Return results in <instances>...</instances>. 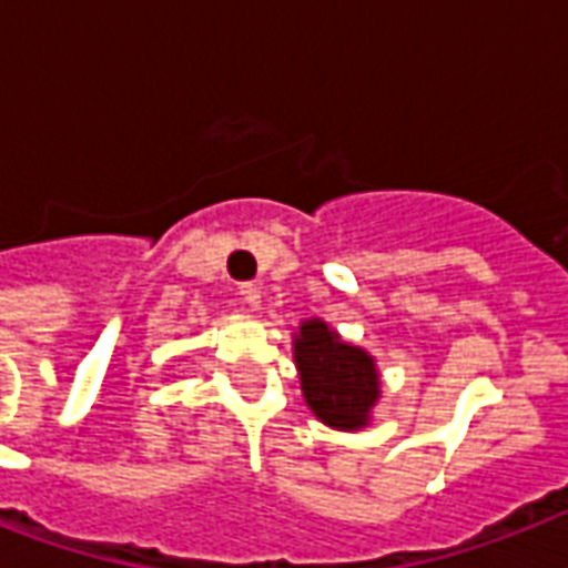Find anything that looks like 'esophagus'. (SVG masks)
<instances>
[{"mask_svg":"<svg viewBox=\"0 0 568 568\" xmlns=\"http://www.w3.org/2000/svg\"><path fill=\"white\" fill-rule=\"evenodd\" d=\"M239 297H241V303L247 306V310H258V306H262V292H258V285H253V283L241 285Z\"/></svg>","mask_w":568,"mask_h":568,"instance_id":"obj_1","label":"esophagus"}]
</instances>
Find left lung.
Returning a JSON list of instances; mask_svg holds the SVG:
<instances>
[{
  "instance_id": "8db88e82",
  "label": "left lung",
  "mask_w": 568,
  "mask_h": 568,
  "mask_svg": "<svg viewBox=\"0 0 568 568\" xmlns=\"http://www.w3.org/2000/svg\"><path fill=\"white\" fill-rule=\"evenodd\" d=\"M294 363L301 372L306 404L321 422L336 430H363L379 400V374L374 356L338 338L327 321H303L294 336Z\"/></svg>"
}]
</instances>
